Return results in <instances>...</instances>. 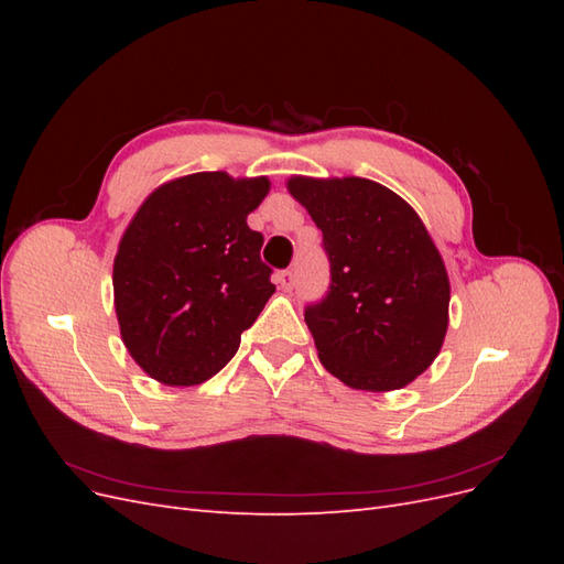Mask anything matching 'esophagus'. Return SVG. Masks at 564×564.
Wrapping results in <instances>:
<instances>
[{
	"label": "esophagus",
	"instance_id": "34e87169",
	"mask_svg": "<svg viewBox=\"0 0 564 564\" xmlns=\"http://www.w3.org/2000/svg\"><path fill=\"white\" fill-rule=\"evenodd\" d=\"M294 272L292 270H280L278 272V284H280V289H284V292H292L294 289Z\"/></svg>",
	"mask_w": 564,
	"mask_h": 564
}]
</instances>
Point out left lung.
<instances>
[{"label": "left lung", "instance_id": "left-lung-1", "mask_svg": "<svg viewBox=\"0 0 564 564\" xmlns=\"http://www.w3.org/2000/svg\"><path fill=\"white\" fill-rule=\"evenodd\" d=\"M329 259V289L305 305L319 362L357 390H398L437 357L449 324V278L409 204L369 178L286 183Z\"/></svg>", "mask_w": 564, "mask_h": 564}]
</instances>
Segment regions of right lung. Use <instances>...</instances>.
<instances>
[{"mask_svg":"<svg viewBox=\"0 0 564 564\" xmlns=\"http://www.w3.org/2000/svg\"><path fill=\"white\" fill-rule=\"evenodd\" d=\"M268 187V178L202 172L164 183L135 212L115 256V311L127 350L152 379H212L275 294L263 235L247 226Z\"/></svg>","mask_w":564,"mask_h":564,"instance_id":"1","label":"right lung"}]
</instances>
